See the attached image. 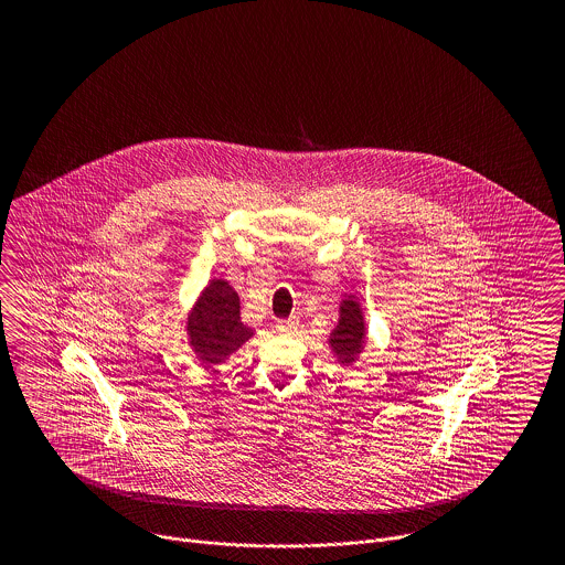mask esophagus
<instances>
[{
  "label": "esophagus",
  "instance_id": "34e87169",
  "mask_svg": "<svg viewBox=\"0 0 565 565\" xmlns=\"http://www.w3.org/2000/svg\"><path fill=\"white\" fill-rule=\"evenodd\" d=\"M296 323H298L296 318H290V320H279V322L275 323V328H277V332H292L296 328Z\"/></svg>",
  "mask_w": 565,
  "mask_h": 565
}]
</instances>
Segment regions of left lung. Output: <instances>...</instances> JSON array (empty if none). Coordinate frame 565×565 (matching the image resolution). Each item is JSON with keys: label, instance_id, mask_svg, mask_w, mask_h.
I'll return each mask as SVG.
<instances>
[{"label": "left lung", "instance_id": "obj_1", "mask_svg": "<svg viewBox=\"0 0 565 565\" xmlns=\"http://www.w3.org/2000/svg\"><path fill=\"white\" fill-rule=\"evenodd\" d=\"M364 322H362V311L360 305L355 300L348 298L341 305V320L339 326L334 328V332L330 334V345L337 353L339 362L350 364L355 360V355L362 350L364 343Z\"/></svg>", "mask_w": 565, "mask_h": 565}]
</instances>
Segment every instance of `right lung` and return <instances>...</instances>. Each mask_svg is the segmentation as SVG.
I'll use <instances>...</instances> for the list:
<instances>
[{
    "label": "right lung",
    "mask_w": 565,
    "mask_h": 565,
    "mask_svg": "<svg viewBox=\"0 0 565 565\" xmlns=\"http://www.w3.org/2000/svg\"><path fill=\"white\" fill-rule=\"evenodd\" d=\"M189 334L190 345L210 364L226 360L252 337L239 318V296L224 279H214L199 298L190 313Z\"/></svg>",
    "instance_id": "right-lung-1"
}]
</instances>
